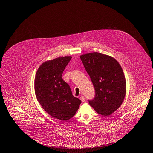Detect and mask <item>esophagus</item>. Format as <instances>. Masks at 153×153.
<instances>
[{"label": "esophagus", "mask_w": 153, "mask_h": 153, "mask_svg": "<svg viewBox=\"0 0 153 153\" xmlns=\"http://www.w3.org/2000/svg\"><path fill=\"white\" fill-rule=\"evenodd\" d=\"M80 100H81L82 102H84L85 100V97L84 96H81L80 97Z\"/></svg>", "instance_id": "1"}]
</instances>
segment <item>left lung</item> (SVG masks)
Returning <instances> with one entry per match:
<instances>
[{
	"mask_svg": "<svg viewBox=\"0 0 153 153\" xmlns=\"http://www.w3.org/2000/svg\"><path fill=\"white\" fill-rule=\"evenodd\" d=\"M95 90L89 103L98 114L109 116L123 104L126 94V81L118 62L113 57L98 52L80 56Z\"/></svg>",
	"mask_w": 153,
	"mask_h": 153,
	"instance_id": "1",
	"label": "left lung"
}]
</instances>
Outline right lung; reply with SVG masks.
Wrapping results in <instances>:
<instances>
[{"label": "right lung", "instance_id": "obj_1", "mask_svg": "<svg viewBox=\"0 0 153 153\" xmlns=\"http://www.w3.org/2000/svg\"><path fill=\"white\" fill-rule=\"evenodd\" d=\"M71 58L62 56L44 62L35 78V92L39 103L50 115L62 121L73 117L81 103L62 78Z\"/></svg>", "mask_w": 153, "mask_h": 153}]
</instances>
